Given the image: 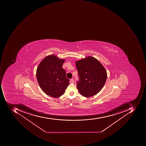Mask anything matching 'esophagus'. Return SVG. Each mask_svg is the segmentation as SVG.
I'll return each mask as SVG.
<instances>
[{"instance_id":"34e87169","label":"esophagus","mask_w":146,"mask_h":146,"mask_svg":"<svg viewBox=\"0 0 146 146\" xmlns=\"http://www.w3.org/2000/svg\"><path fill=\"white\" fill-rule=\"evenodd\" d=\"M70 82H71L72 83H74V78H72L70 79Z\"/></svg>"}]
</instances>
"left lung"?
<instances>
[{
	"mask_svg": "<svg viewBox=\"0 0 146 146\" xmlns=\"http://www.w3.org/2000/svg\"><path fill=\"white\" fill-rule=\"evenodd\" d=\"M79 81L77 88L80 94L86 97L98 94L104 86L107 78L106 69L97 59L91 56L75 62Z\"/></svg>",
	"mask_w": 146,
	"mask_h": 146,
	"instance_id": "left-lung-1",
	"label": "left lung"
}]
</instances>
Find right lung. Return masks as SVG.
<instances>
[{"label": "right lung", "instance_id": "right-lung-1", "mask_svg": "<svg viewBox=\"0 0 146 146\" xmlns=\"http://www.w3.org/2000/svg\"><path fill=\"white\" fill-rule=\"evenodd\" d=\"M65 60L54 54L49 55L38 66L36 73L38 82L42 90L51 97H60L69 85L66 72L62 68Z\"/></svg>", "mask_w": 146, "mask_h": 146}]
</instances>
